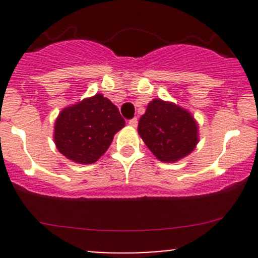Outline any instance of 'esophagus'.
<instances>
[{
	"label": "esophagus",
	"instance_id": "obj_1",
	"mask_svg": "<svg viewBox=\"0 0 258 258\" xmlns=\"http://www.w3.org/2000/svg\"><path fill=\"white\" fill-rule=\"evenodd\" d=\"M128 124H130V126H132V127H137V124H139V121H137L136 117H135V118H132V119H130Z\"/></svg>",
	"mask_w": 258,
	"mask_h": 258
}]
</instances>
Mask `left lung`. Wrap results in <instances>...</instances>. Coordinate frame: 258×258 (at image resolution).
Instances as JSON below:
<instances>
[{"label": "left lung", "instance_id": "1", "mask_svg": "<svg viewBox=\"0 0 258 258\" xmlns=\"http://www.w3.org/2000/svg\"><path fill=\"white\" fill-rule=\"evenodd\" d=\"M139 134L162 162L186 157L199 144V126L192 114L172 102L155 98L139 122Z\"/></svg>", "mask_w": 258, "mask_h": 258}]
</instances>
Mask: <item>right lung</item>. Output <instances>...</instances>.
<instances>
[{
  "label": "right lung",
  "instance_id": "1",
  "mask_svg": "<svg viewBox=\"0 0 258 258\" xmlns=\"http://www.w3.org/2000/svg\"><path fill=\"white\" fill-rule=\"evenodd\" d=\"M123 126L118 108L97 93L59 112L53 140L57 150L69 160L90 165L107 151L116 132Z\"/></svg>",
  "mask_w": 258,
  "mask_h": 258
}]
</instances>
